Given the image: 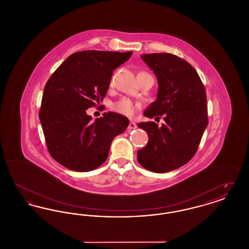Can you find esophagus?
Returning a JSON list of instances; mask_svg holds the SVG:
<instances>
[{
    "mask_svg": "<svg viewBox=\"0 0 249 249\" xmlns=\"http://www.w3.org/2000/svg\"><path fill=\"white\" fill-rule=\"evenodd\" d=\"M135 128H136V124H135L134 122L130 121V124H129V126H128V129H129V130H133V129H135Z\"/></svg>",
    "mask_w": 249,
    "mask_h": 249,
    "instance_id": "esophagus-1",
    "label": "esophagus"
}]
</instances>
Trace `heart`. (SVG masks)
Masks as SVG:
<instances>
[{"mask_svg":"<svg viewBox=\"0 0 249 249\" xmlns=\"http://www.w3.org/2000/svg\"><path fill=\"white\" fill-rule=\"evenodd\" d=\"M114 110L124 116L131 117L139 108V105L133 103L129 99H122L114 105Z\"/></svg>","mask_w":249,"mask_h":249,"instance_id":"b5f03b06","label":"heart"}]
</instances>
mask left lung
<instances>
[{
	"label": "left lung",
	"instance_id": "1",
	"mask_svg": "<svg viewBox=\"0 0 249 249\" xmlns=\"http://www.w3.org/2000/svg\"><path fill=\"white\" fill-rule=\"evenodd\" d=\"M142 59L158 79L157 100L144 111L146 118L164 122H141L148 142L137 152L141 165L154 173H167L188 163L197 152L208 124L206 92L190 63L169 53L143 54Z\"/></svg>",
	"mask_w": 249,
	"mask_h": 249
}]
</instances>
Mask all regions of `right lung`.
<instances>
[{"label":"right lung","mask_w":249,"mask_h":249,"mask_svg":"<svg viewBox=\"0 0 249 249\" xmlns=\"http://www.w3.org/2000/svg\"><path fill=\"white\" fill-rule=\"evenodd\" d=\"M132 51L85 50L71 54L46 84L39 119L48 152L71 171L89 172L102 165L113 139L124 132L129 119L114 112L91 120L86 110L107 95L113 71Z\"/></svg>","instance_id":"1"}]
</instances>
